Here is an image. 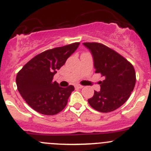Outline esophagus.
<instances>
[{
  "instance_id": "esophagus-1",
  "label": "esophagus",
  "mask_w": 151,
  "mask_h": 151,
  "mask_svg": "<svg viewBox=\"0 0 151 151\" xmlns=\"http://www.w3.org/2000/svg\"><path fill=\"white\" fill-rule=\"evenodd\" d=\"M75 87L77 88H83V86H81V85H80V84H77V85H76Z\"/></svg>"
}]
</instances>
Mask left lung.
Instances as JSON below:
<instances>
[{
    "instance_id": "8db88e82",
    "label": "left lung",
    "mask_w": 151,
    "mask_h": 151,
    "mask_svg": "<svg viewBox=\"0 0 151 151\" xmlns=\"http://www.w3.org/2000/svg\"><path fill=\"white\" fill-rule=\"evenodd\" d=\"M90 50L93 60L95 73L101 74L104 80L99 82L100 91L88 99L96 111L108 113L123 105L129 98L136 84L134 66L125 58L108 46L99 43H83Z\"/></svg>"
}]
</instances>
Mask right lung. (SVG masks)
I'll return each mask as SVG.
<instances>
[{
    "instance_id": "obj_1",
    "label": "right lung",
    "mask_w": 151,
    "mask_h": 151,
    "mask_svg": "<svg viewBox=\"0 0 151 151\" xmlns=\"http://www.w3.org/2000/svg\"><path fill=\"white\" fill-rule=\"evenodd\" d=\"M80 43L46 50L29 60L17 73V90L28 105L44 115H55L64 109L73 86L62 88L54 75L77 50Z\"/></svg>"
}]
</instances>
